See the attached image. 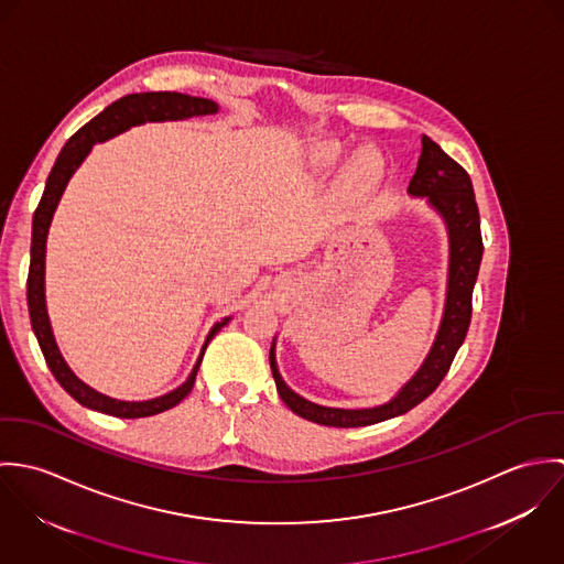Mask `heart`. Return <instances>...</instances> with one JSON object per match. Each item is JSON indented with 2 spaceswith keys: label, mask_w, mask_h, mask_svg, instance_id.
<instances>
[{
  "label": "heart",
  "mask_w": 564,
  "mask_h": 564,
  "mask_svg": "<svg viewBox=\"0 0 564 564\" xmlns=\"http://www.w3.org/2000/svg\"><path fill=\"white\" fill-rule=\"evenodd\" d=\"M338 156H340V148H338L336 143H322V145L317 148V159L325 162V164L336 161Z\"/></svg>",
  "instance_id": "1"
}]
</instances>
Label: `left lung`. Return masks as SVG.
Returning <instances> with one entry per match:
<instances>
[{"instance_id":"1","label":"left lung","mask_w":564,"mask_h":564,"mask_svg":"<svg viewBox=\"0 0 564 564\" xmlns=\"http://www.w3.org/2000/svg\"><path fill=\"white\" fill-rule=\"evenodd\" d=\"M408 193L414 197H425L427 204L443 217L449 235V273H447V297L445 311L434 345L423 360L421 369L405 382L402 391L391 402L376 408L345 410L327 408L308 402L297 395L280 376L275 362V343L269 351L271 373L282 402L295 414L332 427H360L393 419L408 412L416 403L430 398L441 380L447 376L456 351L465 343L471 323V295L478 280L482 262V232L480 213L474 195V184L469 173L449 159L430 137H421V156L416 171L410 180Z\"/></svg>"}]
</instances>
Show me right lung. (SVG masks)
Returning <instances> with one entry per match:
<instances>
[{"label":"right lung","mask_w":564,"mask_h":564,"mask_svg":"<svg viewBox=\"0 0 564 564\" xmlns=\"http://www.w3.org/2000/svg\"><path fill=\"white\" fill-rule=\"evenodd\" d=\"M217 110H219V106L213 99L191 97V95H184V93L159 90V93L126 95V97L112 101L108 108H104L86 126H82L80 130L67 141V145L63 148V152L58 154V159L50 171L43 197H41V202L34 210V219H32V247H30V271H28V311H30L32 329L36 334V340L41 345V351H43L45 362L52 369L54 378L76 402L86 405V408H93L97 412H106V414H112V416H121V419H139V416L159 414V412H164V410L177 405L191 393V389L195 384V376H197V369L202 365L206 345L213 340V336L226 323L230 322V317H226L224 322L215 323V327L206 336V343L202 347V354H199L191 376L186 378V382L182 387H177L175 391H171L166 395H161L156 400H148V402H121V400H112V398L101 395L95 389L86 387L82 380H78V376L69 369V365L65 362V358H63V354L56 345L52 323L47 317V306H45V242H47V232H50V224H52V217L56 213V206H58V202L65 193L67 182L72 180V175L76 173V169L80 166L82 161L88 156V152L95 143L108 141V139L126 132L128 128L141 126L145 121H180V119H188V117L215 115Z\"/></svg>","instance_id":"add662e5"}]
</instances>
